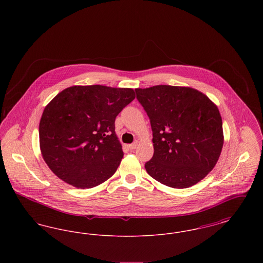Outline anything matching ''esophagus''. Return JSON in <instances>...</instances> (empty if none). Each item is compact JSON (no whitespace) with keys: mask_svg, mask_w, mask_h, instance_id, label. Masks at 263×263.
I'll list each match as a JSON object with an SVG mask.
<instances>
[{"mask_svg":"<svg viewBox=\"0 0 263 263\" xmlns=\"http://www.w3.org/2000/svg\"><path fill=\"white\" fill-rule=\"evenodd\" d=\"M137 146L138 142L137 141H135L134 143H132V144H130V145H129V148H130L131 150H134V149H136V148H137Z\"/></svg>","mask_w":263,"mask_h":263,"instance_id":"obj_1","label":"esophagus"}]
</instances>
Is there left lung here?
I'll return each mask as SVG.
<instances>
[{
	"instance_id": "left-lung-1",
	"label": "left lung",
	"mask_w": 263,
	"mask_h": 263,
	"mask_svg": "<svg viewBox=\"0 0 263 263\" xmlns=\"http://www.w3.org/2000/svg\"><path fill=\"white\" fill-rule=\"evenodd\" d=\"M135 91L153 131L154 156L145 164L147 173L170 187L199 182L214 168L224 144L217 105L188 87L160 85Z\"/></svg>"
}]
</instances>
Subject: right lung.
I'll return each mask as SVG.
<instances>
[{
    "label": "right lung",
    "instance_id": "right-lung-1",
    "mask_svg": "<svg viewBox=\"0 0 263 263\" xmlns=\"http://www.w3.org/2000/svg\"><path fill=\"white\" fill-rule=\"evenodd\" d=\"M135 99L132 88L74 86L44 108L39 123L43 160L65 182L98 186L111 177L123 158L115 118Z\"/></svg>",
    "mask_w": 263,
    "mask_h": 263
}]
</instances>
